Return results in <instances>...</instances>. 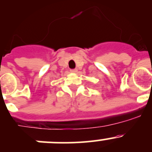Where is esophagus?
I'll list each match as a JSON object with an SVG mask.
<instances>
[{
    "label": "esophagus",
    "instance_id": "1",
    "mask_svg": "<svg viewBox=\"0 0 152 152\" xmlns=\"http://www.w3.org/2000/svg\"><path fill=\"white\" fill-rule=\"evenodd\" d=\"M70 71L71 72V73H77L78 70H77V69H71Z\"/></svg>",
    "mask_w": 152,
    "mask_h": 152
}]
</instances>
